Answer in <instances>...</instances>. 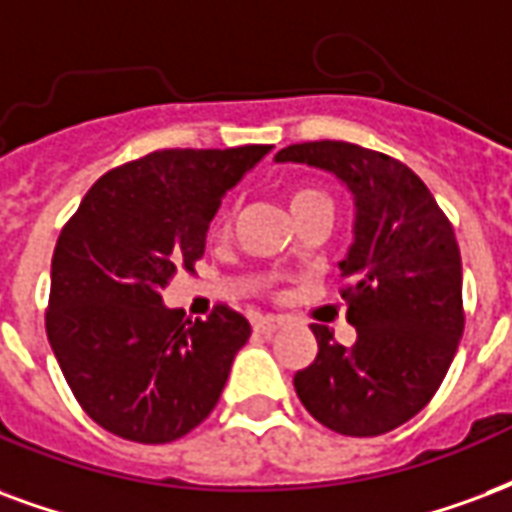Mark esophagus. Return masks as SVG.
<instances>
[{
    "label": "esophagus",
    "instance_id": "obj_1",
    "mask_svg": "<svg viewBox=\"0 0 512 512\" xmlns=\"http://www.w3.org/2000/svg\"><path fill=\"white\" fill-rule=\"evenodd\" d=\"M282 325H285L282 317H260V320H255V333L268 336V333H274L276 328H282Z\"/></svg>",
    "mask_w": 512,
    "mask_h": 512
}]
</instances>
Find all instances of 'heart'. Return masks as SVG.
<instances>
[{
	"instance_id": "b5f03b06",
	"label": "heart",
	"mask_w": 512,
	"mask_h": 512,
	"mask_svg": "<svg viewBox=\"0 0 512 512\" xmlns=\"http://www.w3.org/2000/svg\"><path fill=\"white\" fill-rule=\"evenodd\" d=\"M287 203H290V211H293V217H304L309 211H333V198L325 192V189L314 187V184H298L287 192ZM233 222V208H222L219 211L217 222H214V230L217 233H225L227 227Z\"/></svg>"
}]
</instances>
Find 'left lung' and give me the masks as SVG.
Returning a JSON list of instances; mask_svg holds the SVG:
<instances>
[{
  "instance_id": "obj_1",
  "label": "left lung",
  "mask_w": 512,
  "mask_h": 512,
  "mask_svg": "<svg viewBox=\"0 0 512 512\" xmlns=\"http://www.w3.org/2000/svg\"><path fill=\"white\" fill-rule=\"evenodd\" d=\"M276 162L331 170L355 200L347 260L339 263L344 347L312 325L317 358L295 372L298 399L344 437H377L415 418L445 380L464 333L461 252L429 187L404 162L344 140L293 143Z\"/></svg>"
}]
</instances>
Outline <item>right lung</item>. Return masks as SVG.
Returning a JSON list of instances; mask_svg holds the SVG:
<instances>
[{"instance_id":"1","label":"right lung","mask_w":512,"mask_h":512,"mask_svg":"<svg viewBox=\"0 0 512 512\" xmlns=\"http://www.w3.org/2000/svg\"><path fill=\"white\" fill-rule=\"evenodd\" d=\"M271 146L162 149L108 170L59 233L45 333L83 412L121 439L162 445L217 407L244 314L208 320L162 306L176 271H195L219 203Z\"/></svg>"}]
</instances>
